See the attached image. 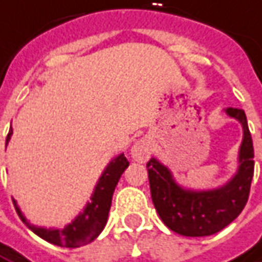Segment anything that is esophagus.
Segmentation results:
<instances>
[{"instance_id": "34e87169", "label": "esophagus", "mask_w": 262, "mask_h": 262, "mask_svg": "<svg viewBox=\"0 0 262 262\" xmlns=\"http://www.w3.org/2000/svg\"><path fill=\"white\" fill-rule=\"evenodd\" d=\"M150 154H152V143L147 138L139 139L130 149L132 158L136 162H146L149 159Z\"/></svg>"}]
</instances>
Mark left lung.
I'll list each match as a JSON object with an SVG mask.
<instances>
[{"label": "left lung", "instance_id": "obj_1", "mask_svg": "<svg viewBox=\"0 0 262 262\" xmlns=\"http://www.w3.org/2000/svg\"><path fill=\"white\" fill-rule=\"evenodd\" d=\"M224 112L243 126L238 169L228 182L212 189H191L178 183L172 170L152 158L146 163L152 201L163 224L185 236H208L220 232L241 213L248 201L254 176V147L243 108Z\"/></svg>", "mask_w": 262, "mask_h": 262}]
</instances>
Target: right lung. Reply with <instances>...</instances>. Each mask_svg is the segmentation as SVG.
I'll return each mask as SVG.
<instances>
[{"mask_svg":"<svg viewBox=\"0 0 262 262\" xmlns=\"http://www.w3.org/2000/svg\"><path fill=\"white\" fill-rule=\"evenodd\" d=\"M11 136L12 127H10L8 136L5 140V147L8 145ZM127 166H129V162L124 158L123 154L117 155L116 158H113L108 162L107 166L103 170V173L94 186L90 201L80 211L79 215L71 221L70 224H67L64 228H46V227L33 225L27 220L23 211L19 209L17 201L14 198H12V204L15 206V211L18 213L21 221L33 231L35 235L46 239L47 243L58 245V247L79 248L81 245H86V244L94 241L100 235L103 228L106 227L108 211L112 206L113 192H115V188H116L120 176Z\"/></svg>","mask_w":262,"mask_h":262,"instance_id":"right-lung-1","label":"right lung"}]
</instances>
